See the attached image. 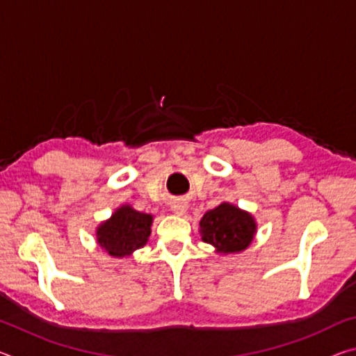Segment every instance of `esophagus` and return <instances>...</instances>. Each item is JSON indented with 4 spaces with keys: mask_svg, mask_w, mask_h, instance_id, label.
I'll return each instance as SVG.
<instances>
[{
    "mask_svg": "<svg viewBox=\"0 0 356 356\" xmlns=\"http://www.w3.org/2000/svg\"><path fill=\"white\" fill-rule=\"evenodd\" d=\"M172 212L177 215H184L186 212V204L185 202H174L172 204Z\"/></svg>",
    "mask_w": 356,
    "mask_h": 356,
    "instance_id": "34e87169",
    "label": "esophagus"
}]
</instances>
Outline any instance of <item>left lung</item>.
<instances>
[{
    "instance_id": "8db88e82",
    "label": "left lung",
    "mask_w": 356,
    "mask_h": 356,
    "mask_svg": "<svg viewBox=\"0 0 356 356\" xmlns=\"http://www.w3.org/2000/svg\"><path fill=\"white\" fill-rule=\"evenodd\" d=\"M202 240L220 252H238L252 242L256 222L250 213L222 202L206 212L200 221Z\"/></svg>"
}]
</instances>
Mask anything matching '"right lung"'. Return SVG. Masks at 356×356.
<instances>
[{"mask_svg":"<svg viewBox=\"0 0 356 356\" xmlns=\"http://www.w3.org/2000/svg\"><path fill=\"white\" fill-rule=\"evenodd\" d=\"M152 215L124 206L97 229V242L114 257L129 256L146 245L150 236Z\"/></svg>","mask_w":356,"mask_h":356,"instance_id":"obj_1","label":"right lung"}]
</instances>
